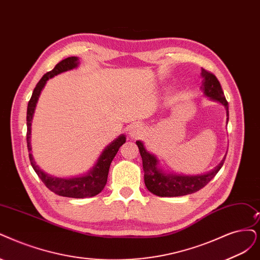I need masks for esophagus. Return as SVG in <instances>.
Listing matches in <instances>:
<instances>
[{"label":"esophagus","instance_id":"obj_1","mask_svg":"<svg viewBox=\"0 0 260 260\" xmlns=\"http://www.w3.org/2000/svg\"><path fill=\"white\" fill-rule=\"evenodd\" d=\"M128 131H129V135L133 138H137L140 135H142L143 132H145V127L142 126V124L136 123V124H133Z\"/></svg>","mask_w":260,"mask_h":260}]
</instances>
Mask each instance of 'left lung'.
<instances>
[{
	"instance_id": "8db88e82",
	"label": "left lung",
	"mask_w": 260,
	"mask_h": 260,
	"mask_svg": "<svg viewBox=\"0 0 260 260\" xmlns=\"http://www.w3.org/2000/svg\"><path fill=\"white\" fill-rule=\"evenodd\" d=\"M201 75L204 77L201 89L204 90L205 94L212 100H215L222 103L227 113V121L229 119L228 111V102L225 99L222 86L217 80L216 76L209 71L203 69ZM139 148L140 155L142 158V166L145 170V184L147 188L154 195L160 197H176V196H184L188 194H193L205 187L209 182L212 180L219 169L222 168L226 156L219 162L212 171L204 176H176V175H165L160 169L156 167L157 159L154 155L150 153L143 147L141 141H136Z\"/></svg>"
}]
</instances>
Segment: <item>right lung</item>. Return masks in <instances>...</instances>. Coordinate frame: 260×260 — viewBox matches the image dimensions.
Here are the masks:
<instances>
[{
    "mask_svg": "<svg viewBox=\"0 0 260 260\" xmlns=\"http://www.w3.org/2000/svg\"><path fill=\"white\" fill-rule=\"evenodd\" d=\"M77 65H78V57L77 56L67 57V59H64L61 62L57 63L52 71L45 74L42 77V79L36 84L31 99L27 104L26 143H27V150H28V158H30L31 165L35 170L37 176L41 178V180L44 182V184L48 188L59 196L72 197V198H86V197H92V196L98 195L104 189L106 183H107L110 164L115 154L118 153L119 148L125 142V139H126L125 136H120L118 139H115L111 145H109L107 148H106L103 151L98 162H96V165L89 172V175H86L85 177H80V178L60 179V178H55L45 174V172L42 171L40 167L36 165L32 153L30 152L31 151V141H30L31 122H32L37 100L40 98V94L45 86L47 80L57 74H61L63 72L75 69Z\"/></svg>",
    "mask_w": 260,
    "mask_h": 260,
    "instance_id": "add662e5",
    "label": "right lung"
}]
</instances>
